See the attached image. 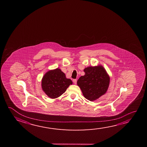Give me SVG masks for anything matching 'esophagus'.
I'll list each match as a JSON object with an SVG mask.
<instances>
[{
  "mask_svg": "<svg viewBox=\"0 0 147 147\" xmlns=\"http://www.w3.org/2000/svg\"><path fill=\"white\" fill-rule=\"evenodd\" d=\"M73 82L74 84H76V83H77V80H76V79H74V80H73Z\"/></svg>",
  "mask_w": 147,
  "mask_h": 147,
  "instance_id": "esophagus-1",
  "label": "esophagus"
}]
</instances>
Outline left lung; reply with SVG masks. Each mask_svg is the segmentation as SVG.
<instances>
[{
	"instance_id": "1",
	"label": "left lung",
	"mask_w": 147,
	"mask_h": 147,
	"mask_svg": "<svg viewBox=\"0 0 147 147\" xmlns=\"http://www.w3.org/2000/svg\"><path fill=\"white\" fill-rule=\"evenodd\" d=\"M84 71L85 74L77 80V85L86 98L94 101L107 91L110 77L102 65L86 67Z\"/></svg>"
}]
</instances>
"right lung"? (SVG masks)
<instances>
[{
  "label": "right lung",
  "mask_w": 147,
  "mask_h": 147,
  "mask_svg": "<svg viewBox=\"0 0 147 147\" xmlns=\"http://www.w3.org/2000/svg\"><path fill=\"white\" fill-rule=\"evenodd\" d=\"M72 84V80L67 78L65 74L58 68L49 71L41 80L42 90L51 98L61 96Z\"/></svg>",
  "instance_id": "1"
}]
</instances>
